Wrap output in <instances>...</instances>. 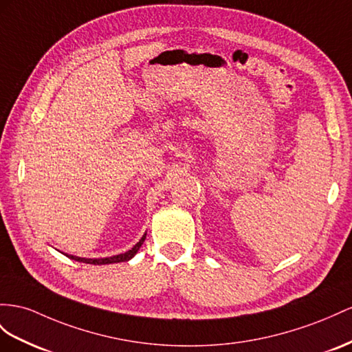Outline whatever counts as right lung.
Returning <instances> with one entry per match:
<instances>
[{
	"instance_id": "1",
	"label": "right lung",
	"mask_w": 352,
	"mask_h": 352,
	"mask_svg": "<svg viewBox=\"0 0 352 352\" xmlns=\"http://www.w3.org/2000/svg\"><path fill=\"white\" fill-rule=\"evenodd\" d=\"M146 235L144 233L142 238L135 244L131 250L126 251V253L117 254V256H111V257H102V258H86V257H78V256H73V254H65L67 257H69L71 260H76V262H82V263H89V265H110V263H120V262H128L135 254L138 253V250L141 248L142 242L146 241Z\"/></svg>"
}]
</instances>
